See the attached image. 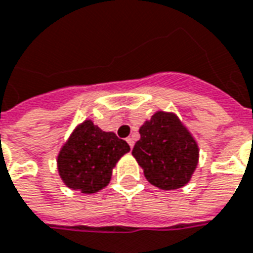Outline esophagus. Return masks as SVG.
<instances>
[{"label":"esophagus","instance_id":"esophagus-1","mask_svg":"<svg viewBox=\"0 0 253 253\" xmlns=\"http://www.w3.org/2000/svg\"><path fill=\"white\" fill-rule=\"evenodd\" d=\"M126 142H128V144L130 146V149H132V147H133V143H135V142H133V139H132V137H128V139H126Z\"/></svg>","mask_w":253,"mask_h":253}]
</instances>
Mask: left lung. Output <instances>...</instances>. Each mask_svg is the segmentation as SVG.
Instances as JSON below:
<instances>
[{
    "instance_id": "1",
    "label": "left lung",
    "mask_w": 253,
    "mask_h": 253,
    "mask_svg": "<svg viewBox=\"0 0 253 253\" xmlns=\"http://www.w3.org/2000/svg\"><path fill=\"white\" fill-rule=\"evenodd\" d=\"M140 139L132 156L144 176L163 190L180 189L187 184L198 164V144L173 113L157 111L139 129Z\"/></svg>"
}]
</instances>
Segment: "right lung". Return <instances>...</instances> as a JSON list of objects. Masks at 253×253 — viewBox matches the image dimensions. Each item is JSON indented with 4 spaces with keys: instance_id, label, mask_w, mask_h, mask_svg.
I'll use <instances>...</instances> for the list:
<instances>
[{
    "instance_id": "1",
    "label": "right lung",
    "mask_w": 253,
    "mask_h": 253,
    "mask_svg": "<svg viewBox=\"0 0 253 253\" xmlns=\"http://www.w3.org/2000/svg\"><path fill=\"white\" fill-rule=\"evenodd\" d=\"M129 150L114 132H104L85 120L59 151L57 170L67 187L84 194L97 193L109 184L113 168Z\"/></svg>"
}]
</instances>
